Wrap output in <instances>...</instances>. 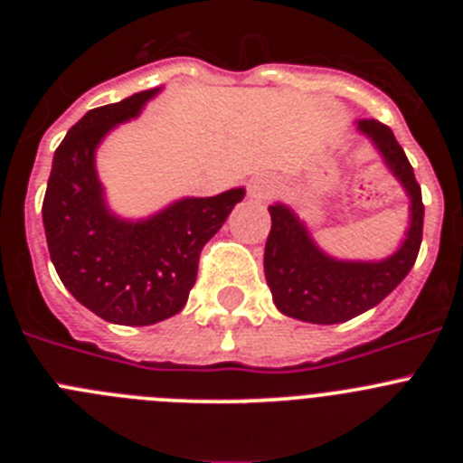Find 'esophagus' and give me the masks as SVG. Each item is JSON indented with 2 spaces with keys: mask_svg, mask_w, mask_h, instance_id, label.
Here are the masks:
<instances>
[{
  "mask_svg": "<svg viewBox=\"0 0 463 463\" xmlns=\"http://www.w3.org/2000/svg\"><path fill=\"white\" fill-rule=\"evenodd\" d=\"M248 194L255 202H267L269 196L273 194V181L267 178V175H257V178L250 181V185H248Z\"/></svg>",
  "mask_w": 463,
  "mask_h": 463,
  "instance_id": "34e87169",
  "label": "esophagus"
}]
</instances>
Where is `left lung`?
<instances>
[{
	"label": "left lung",
	"mask_w": 463,
	"mask_h": 463,
	"mask_svg": "<svg viewBox=\"0 0 463 463\" xmlns=\"http://www.w3.org/2000/svg\"><path fill=\"white\" fill-rule=\"evenodd\" d=\"M357 132L373 143L401 183L408 206V229L401 245L383 260H338L315 243L310 229L294 208L276 202L271 213V234L264 248V276L271 288L273 304L282 315L313 325H338L378 306L411 273L422 243L424 203L406 153L392 129L378 120H357Z\"/></svg>",
	"instance_id": "1"
}]
</instances>
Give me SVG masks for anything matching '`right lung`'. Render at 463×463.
<instances>
[{
  "instance_id": "obj_1",
  "label": "right lung",
  "mask_w": 463,
  "mask_h": 463,
  "mask_svg": "<svg viewBox=\"0 0 463 463\" xmlns=\"http://www.w3.org/2000/svg\"><path fill=\"white\" fill-rule=\"evenodd\" d=\"M162 88L88 110L55 150L43 229L64 288L101 320L146 326L181 313L194 288L202 248L245 196H183L148 218L110 211L97 174V148L118 125L141 116Z\"/></svg>"
}]
</instances>
